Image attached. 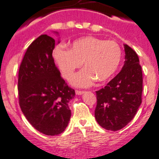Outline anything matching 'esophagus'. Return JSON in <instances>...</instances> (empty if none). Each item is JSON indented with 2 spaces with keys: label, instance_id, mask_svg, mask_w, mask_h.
<instances>
[{
  "label": "esophagus",
  "instance_id": "esophagus-1",
  "mask_svg": "<svg viewBox=\"0 0 159 159\" xmlns=\"http://www.w3.org/2000/svg\"><path fill=\"white\" fill-rule=\"evenodd\" d=\"M75 93H76L77 95H81V94H83L84 92L81 91V90H76V91H75Z\"/></svg>",
  "mask_w": 159,
  "mask_h": 159
}]
</instances>
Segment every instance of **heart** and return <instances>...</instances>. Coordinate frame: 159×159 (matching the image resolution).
Here are the masks:
<instances>
[{
	"mask_svg": "<svg viewBox=\"0 0 159 159\" xmlns=\"http://www.w3.org/2000/svg\"><path fill=\"white\" fill-rule=\"evenodd\" d=\"M54 56L66 79L72 78L83 63L84 70L73 78L72 83L77 86L87 87L95 80L104 82L113 76L121 62V49L115 41L89 36L74 41L69 50L58 47Z\"/></svg>",
	"mask_w": 159,
	"mask_h": 159,
	"instance_id": "heart-1",
	"label": "heart"
}]
</instances>
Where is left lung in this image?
<instances>
[{"label": "left lung", "instance_id": "8db88e82", "mask_svg": "<svg viewBox=\"0 0 159 159\" xmlns=\"http://www.w3.org/2000/svg\"><path fill=\"white\" fill-rule=\"evenodd\" d=\"M125 60L121 70L104 88L96 91L95 117L100 126L111 131L124 128L142 103L143 74L136 52L124 44Z\"/></svg>", "mask_w": 159, "mask_h": 159}]
</instances>
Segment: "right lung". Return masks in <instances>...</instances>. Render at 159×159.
Returning a JSON list of instances; mask_svg holds the SVG:
<instances>
[{"label":"right lung","instance_id":"obj_1","mask_svg":"<svg viewBox=\"0 0 159 159\" xmlns=\"http://www.w3.org/2000/svg\"><path fill=\"white\" fill-rule=\"evenodd\" d=\"M55 40L42 34L26 49L19 70L18 94L21 111L40 133L60 134L71 116L70 100L75 89L68 86L55 64Z\"/></svg>","mask_w":159,"mask_h":159}]
</instances>
